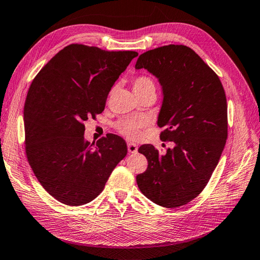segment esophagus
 <instances>
[{
  "label": "esophagus",
  "mask_w": 260,
  "mask_h": 260,
  "mask_svg": "<svg viewBox=\"0 0 260 260\" xmlns=\"http://www.w3.org/2000/svg\"><path fill=\"white\" fill-rule=\"evenodd\" d=\"M137 145H135V144H133V143H128V145H127V149H128V153H131V154H135V153H137Z\"/></svg>",
  "instance_id": "obj_1"
}]
</instances>
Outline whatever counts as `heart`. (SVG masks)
Masks as SVG:
<instances>
[{
    "label": "heart",
    "mask_w": 260,
    "mask_h": 260,
    "mask_svg": "<svg viewBox=\"0 0 260 260\" xmlns=\"http://www.w3.org/2000/svg\"><path fill=\"white\" fill-rule=\"evenodd\" d=\"M133 88H134L136 95L140 98L141 95L149 92H155V82L152 77L146 74L136 76L133 80ZM147 119L144 117L137 118H126L119 120L117 123V129L123 135L128 138H137L140 136V129L147 125Z\"/></svg>",
    "instance_id": "1"
}]
</instances>
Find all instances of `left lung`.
I'll return each mask as SVG.
<instances>
[{
  "instance_id": "obj_1",
  "label": "left lung",
  "mask_w": 260,
  "mask_h": 260,
  "mask_svg": "<svg viewBox=\"0 0 260 260\" xmlns=\"http://www.w3.org/2000/svg\"><path fill=\"white\" fill-rule=\"evenodd\" d=\"M135 68L158 78L164 100L157 125L160 140L175 147L161 155L153 145L138 152L148 166L136 176L138 188L166 208L183 206L196 198L209 182L224 150L227 101L218 75L185 45L170 44L143 53Z\"/></svg>"
}]
</instances>
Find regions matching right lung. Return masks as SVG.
<instances>
[{"instance_id": "right-lung-1", "label": "right lung", "mask_w": 260, "mask_h": 260, "mask_svg": "<svg viewBox=\"0 0 260 260\" xmlns=\"http://www.w3.org/2000/svg\"><path fill=\"white\" fill-rule=\"evenodd\" d=\"M137 55L71 44L34 77L24 104L26 157L43 188L62 204L92 202L127 154L117 135L85 141L84 123L104 111L114 83Z\"/></svg>"}]
</instances>
